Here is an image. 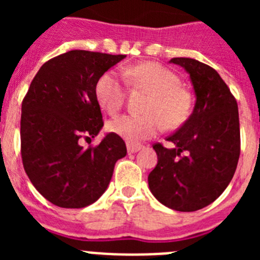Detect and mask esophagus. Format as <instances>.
Instances as JSON below:
<instances>
[{
    "mask_svg": "<svg viewBox=\"0 0 260 260\" xmlns=\"http://www.w3.org/2000/svg\"><path fill=\"white\" fill-rule=\"evenodd\" d=\"M126 146H127V152L128 153H135V152H138V151H141L142 148H143V146H141V144H137V143H127Z\"/></svg>",
    "mask_w": 260,
    "mask_h": 260,
    "instance_id": "1",
    "label": "esophagus"
}]
</instances>
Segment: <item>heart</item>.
Instances as JSON below:
<instances>
[{
  "label": "heart",
  "instance_id": "1",
  "mask_svg": "<svg viewBox=\"0 0 260 260\" xmlns=\"http://www.w3.org/2000/svg\"><path fill=\"white\" fill-rule=\"evenodd\" d=\"M123 75L151 96L142 116L125 114L112 119L108 128L126 141L137 143L155 137L162 127L176 128L191 113V96L180 87V78L156 62H143L123 70ZM96 99L109 114L118 113L125 102V80L116 71H107L96 83Z\"/></svg>",
  "mask_w": 260,
  "mask_h": 260
}]
</instances>
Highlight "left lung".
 I'll use <instances>...</instances> for the list:
<instances>
[{
    "label": "left lung",
    "instance_id": "1",
    "mask_svg": "<svg viewBox=\"0 0 260 260\" xmlns=\"http://www.w3.org/2000/svg\"><path fill=\"white\" fill-rule=\"evenodd\" d=\"M169 62L190 75L197 100L189 118L167 138L173 148L153 144L157 165L148 186L167 207L192 212L219 198L233 178L241 150L238 107L215 69L185 57Z\"/></svg>",
    "mask_w": 260,
    "mask_h": 260
}]
</instances>
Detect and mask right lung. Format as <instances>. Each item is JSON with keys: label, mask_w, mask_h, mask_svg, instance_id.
<instances>
[{"label": "right lung", "mask_w": 260, "mask_h": 260, "mask_svg": "<svg viewBox=\"0 0 260 260\" xmlns=\"http://www.w3.org/2000/svg\"><path fill=\"white\" fill-rule=\"evenodd\" d=\"M123 54L70 50L41 66L22 103L20 152L24 171L47 201L62 208L95 203L125 157L122 138L109 133L83 148L104 126L96 83Z\"/></svg>", "instance_id": "1"}]
</instances>
